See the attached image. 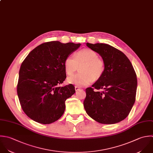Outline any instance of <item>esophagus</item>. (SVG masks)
Wrapping results in <instances>:
<instances>
[{
	"instance_id": "1",
	"label": "esophagus",
	"mask_w": 153,
	"mask_h": 153,
	"mask_svg": "<svg viewBox=\"0 0 153 153\" xmlns=\"http://www.w3.org/2000/svg\"><path fill=\"white\" fill-rule=\"evenodd\" d=\"M80 89V88H79V87H78V86H75V91H79Z\"/></svg>"
}]
</instances>
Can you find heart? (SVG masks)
<instances>
[{
    "instance_id": "obj_1",
    "label": "heart",
    "mask_w": 153,
    "mask_h": 153,
    "mask_svg": "<svg viewBox=\"0 0 153 153\" xmlns=\"http://www.w3.org/2000/svg\"><path fill=\"white\" fill-rule=\"evenodd\" d=\"M81 64V73L68 77V83L79 87L88 86L94 80L99 79L105 70L103 60L98 58V55L95 51L89 48L76 52L74 57L68 56L64 62V68L68 75H72L77 69L78 65Z\"/></svg>"
}]
</instances>
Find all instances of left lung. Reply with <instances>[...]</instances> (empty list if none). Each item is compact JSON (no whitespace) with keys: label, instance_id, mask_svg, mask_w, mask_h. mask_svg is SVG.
Masks as SVG:
<instances>
[{"label":"left lung","instance_id":"left-lung-1","mask_svg":"<svg viewBox=\"0 0 153 153\" xmlns=\"http://www.w3.org/2000/svg\"><path fill=\"white\" fill-rule=\"evenodd\" d=\"M86 46L102 58L105 70L102 76L86 89L83 105L86 113L102 124H115L129 114L135 101L137 79L128 58L120 51L105 43ZM103 89L94 91L93 88Z\"/></svg>","mask_w":153,"mask_h":153}]
</instances>
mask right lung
Masks as SVG:
<instances>
[{
	"label": "right lung",
	"mask_w": 153,
	"mask_h": 153,
	"mask_svg": "<svg viewBox=\"0 0 153 153\" xmlns=\"http://www.w3.org/2000/svg\"><path fill=\"white\" fill-rule=\"evenodd\" d=\"M80 43L52 41L32 50L22 62L17 85L21 108L33 120L50 124L64 114L65 100L75 92L70 84L59 86L66 78L64 62Z\"/></svg>",
	"instance_id": "obj_1"
}]
</instances>
